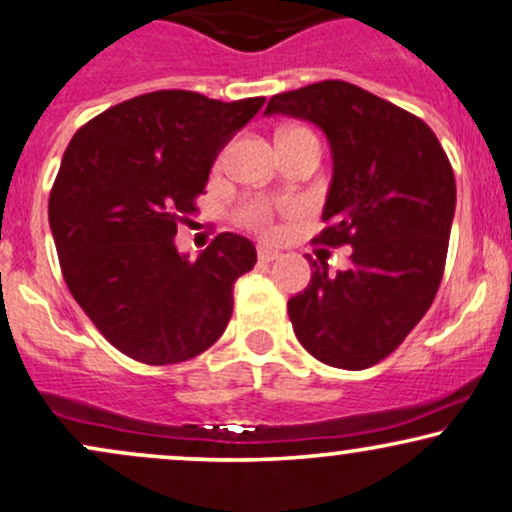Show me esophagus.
<instances>
[{
	"label": "esophagus",
	"instance_id": "1",
	"mask_svg": "<svg viewBox=\"0 0 512 512\" xmlns=\"http://www.w3.org/2000/svg\"><path fill=\"white\" fill-rule=\"evenodd\" d=\"M257 257H260V262H274V260H279V252L272 248H260L257 250Z\"/></svg>",
	"mask_w": 512,
	"mask_h": 512
}]
</instances>
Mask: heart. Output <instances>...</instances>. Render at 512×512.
<instances>
[{"label": "heart", "instance_id": "heart-1", "mask_svg": "<svg viewBox=\"0 0 512 512\" xmlns=\"http://www.w3.org/2000/svg\"><path fill=\"white\" fill-rule=\"evenodd\" d=\"M236 219L240 226L260 233V236H276L274 205L269 200H264V197H250V200H245L243 205L236 209Z\"/></svg>", "mask_w": 512, "mask_h": 512}]
</instances>
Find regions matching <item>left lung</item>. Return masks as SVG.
Returning a JSON list of instances; mask_svg holds the SVG:
<instances>
[{"mask_svg": "<svg viewBox=\"0 0 512 512\" xmlns=\"http://www.w3.org/2000/svg\"><path fill=\"white\" fill-rule=\"evenodd\" d=\"M264 114L317 123L334 157L324 229L312 243L350 245V267L312 260L310 286L288 300L303 348L319 362L367 369L389 357L434 303L446 267L455 176L420 116L346 80L279 92Z\"/></svg>", "mask_w": 512, "mask_h": 512, "instance_id": "obj_1", "label": "left lung"}]
</instances>
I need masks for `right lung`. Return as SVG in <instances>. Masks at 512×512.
Returning a JSON list of instances; mask_svg holds the SVG:
<instances>
[{"instance_id": "1", "label": "right lung", "mask_w": 512, "mask_h": 512, "mask_svg": "<svg viewBox=\"0 0 512 512\" xmlns=\"http://www.w3.org/2000/svg\"><path fill=\"white\" fill-rule=\"evenodd\" d=\"M262 104L147 92L97 114L66 147L49 193L61 274L123 355L178 365L224 334L233 283L255 267V245L224 231L188 260L174 236L197 212L219 150Z\"/></svg>"}]
</instances>
